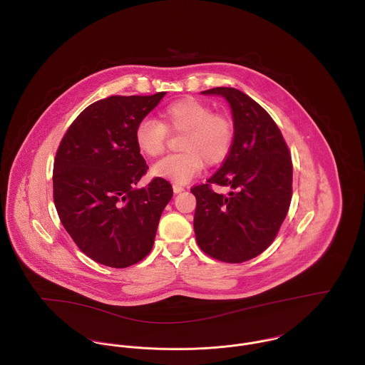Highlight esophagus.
Instances as JSON below:
<instances>
[{
    "instance_id": "1",
    "label": "esophagus",
    "mask_w": 365,
    "mask_h": 365,
    "mask_svg": "<svg viewBox=\"0 0 365 365\" xmlns=\"http://www.w3.org/2000/svg\"><path fill=\"white\" fill-rule=\"evenodd\" d=\"M173 190H174V192H175V194H180V192H182V191H184V190H185V188H184V187H182V185H178V184H174V185H173Z\"/></svg>"
}]
</instances>
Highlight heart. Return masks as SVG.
Returning <instances> with one entry per match:
<instances>
[{
  "label": "heart",
  "instance_id": "obj_1",
  "mask_svg": "<svg viewBox=\"0 0 365 365\" xmlns=\"http://www.w3.org/2000/svg\"><path fill=\"white\" fill-rule=\"evenodd\" d=\"M167 130L184 132L181 153L158 160L152 174L182 185L190 182L207 164L220 163L230 152L235 130L232 120L223 113H212L208 104L197 98H182L161 110V122L153 118L142 119L135 129L139 150L148 157L163 153Z\"/></svg>",
  "mask_w": 365,
  "mask_h": 365
}]
</instances>
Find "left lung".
Here are the masks:
<instances>
[{
    "instance_id": "left-lung-1",
    "label": "left lung",
    "mask_w": 365,
    "mask_h": 365,
    "mask_svg": "<svg viewBox=\"0 0 365 365\" xmlns=\"http://www.w3.org/2000/svg\"><path fill=\"white\" fill-rule=\"evenodd\" d=\"M201 94L220 96L229 103L235 138L208 184L191 190L197 198V243L216 260H252L272 243L288 213L292 198L289 150L277 123L247 94L230 87ZM210 183L231 191L217 195Z\"/></svg>"
}]
</instances>
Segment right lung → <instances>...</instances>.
<instances>
[{"instance_id": "obj_1", "label": "right lung", "mask_w": 365, "mask_h": 365, "mask_svg": "<svg viewBox=\"0 0 365 365\" xmlns=\"http://www.w3.org/2000/svg\"><path fill=\"white\" fill-rule=\"evenodd\" d=\"M165 93L112 96L87 106L57 149L53 200L60 222L78 249L100 264L125 268L152 250L173 187L163 178L136 184L148 165L135 129Z\"/></svg>"}]
</instances>
